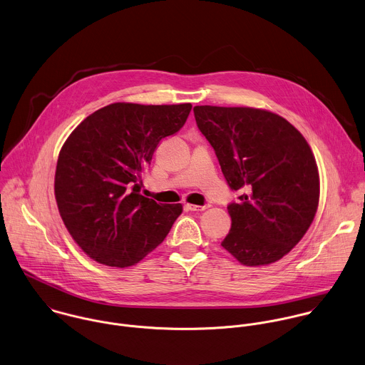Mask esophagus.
<instances>
[{
  "label": "esophagus",
  "mask_w": 365,
  "mask_h": 365,
  "mask_svg": "<svg viewBox=\"0 0 365 365\" xmlns=\"http://www.w3.org/2000/svg\"><path fill=\"white\" fill-rule=\"evenodd\" d=\"M186 209L190 212H203L206 209H209V205H203V206H196V205H186Z\"/></svg>",
  "instance_id": "obj_1"
}]
</instances>
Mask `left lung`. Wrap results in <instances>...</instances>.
Segmentation results:
<instances>
[{
    "label": "left lung",
    "mask_w": 365,
    "mask_h": 365,
    "mask_svg": "<svg viewBox=\"0 0 365 365\" xmlns=\"http://www.w3.org/2000/svg\"><path fill=\"white\" fill-rule=\"evenodd\" d=\"M200 133L213 146L231 190V228L221 241L247 267L281 259L300 241L319 205L310 146L278 114L250 107L196 106Z\"/></svg>",
    "instance_id": "1"
}]
</instances>
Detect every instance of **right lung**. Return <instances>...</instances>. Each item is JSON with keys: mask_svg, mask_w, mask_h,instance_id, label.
I'll return each instance as SVG.
<instances>
[{"mask_svg": "<svg viewBox=\"0 0 365 365\" xmlns=\"http://www.w3.org/2000/svg\"><path fill=\"white\" fill-rule=\"evenodd\" d=\"M192 104L114 103L77 125L59 153L55 196L62 220L94 261L117 268L155 250L183 210L140 195L160 140L178 133Z\"/></svg>", "mask_w": 365, "mask_h": 365, "instance_id": "1", "label": "right lung"}]
</instances>
